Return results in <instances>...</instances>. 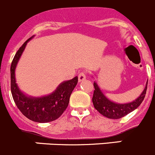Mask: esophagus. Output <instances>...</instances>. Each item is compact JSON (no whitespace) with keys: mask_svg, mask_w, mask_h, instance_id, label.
Masks as SVG:
<instances>
[{"mask_svg":"<svg viewBox=\"0 0 155 155\" xmlns=\"http://www.w3.org/2000/svg\"><path fill=\"white\" fill-rule=\"evenodd\" d=\"M86 79V74L84 72H81L78 74V81L79 82H81Z\"/></svg>","mask_w":155,"mask_h":155,"instance_id":"1","label":"esophagus"}]
</instances>
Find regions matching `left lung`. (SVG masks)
Listing matches in <instances>:
<instances>
[{"label":"left lung","instance_id":"obj_1","mask_svg":"<svg viewBox=\"0 0 155 155\" xmlns=\"http://www.w3.org/2000/svg\"><path fill=\"white\" fill-rule=\"evenodd\" d=\"M94 86L95 90L94 91L92 101L94 108L107 118L117 119L126 116L139 107L146 94L148 82L141 95L136 100L128 104H116L113 102L104 95L96 81L94 82Z\"/></svg>","mask_w":155,"mask_h":155}]
</instances>
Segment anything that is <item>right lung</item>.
Returning a JSON list of instances; mask_svg holds the SVG:
<instances>
[{
	"label": "right lung",
	"mask_w": 155,
	"mask_h": 155,
	"mask_svg": "<svg viewBox=\"0 0 155 155\" xmlns=\"http://www.w3.org/2000/svg\"><path fill=\"white\" fill-rule=\"evenodd\" d=\"M32 38L27 39L19 48L11 63V94L17 108L26 118L36 123H49L59 118L66 110L69 104L70 96L78 84V78L76 76L71 80L62 82L54 92L47 96L32 97L25 95L16 83L15 69L26 44Z\"/></svg>",
	"instance_id": "1"
}]
</instances>
